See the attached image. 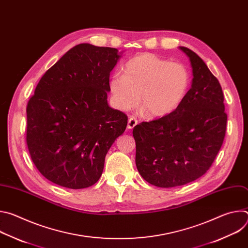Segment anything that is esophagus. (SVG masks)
<instances>
[{
	"mask_svg": "<svg viewBox=\"0 0 248 248\" xmlns=\"http://www.w3.org/2000/svg\"><path fill=\"white\" fill-rule=\"evenodd\" d=\"M136 124H137V120L135 118H133V117H130L128 119V122H127V128L128 129H132Z\"/></svg>",
	"mask_w": 248,
	"mask_h": 248,
	"instance_id": "obj_1",
	"label": "esophagus"
}]
</instances>
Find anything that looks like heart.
<instances>
[{
    "instance_id": "heart-1",
    "label": "heart",
    "mask_w": 248,
    "mask_h": 248,
    "mask_svg": "<svg viewBox=\"0 0 248 248\" xmlns=\"http://www.w3.org/2000/svg\"><path fill=\"white\" fill-rule=\"evenodd\" d=\"M189 86L190 75L186 65L149 53L129 60L124 67V75L116 74L109 81L115 108L131 110L140 99V106L150 118H161L174 112L186 98Z\"/></svg>"
}]
</instances>
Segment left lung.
Here are the masks:
<instances>
[{
	"label": "left lung",
	"mask_w": 248,
	"mask_h": 248,
	"mask_svg": "<svg viewBox=\"0 0 248 248\" xmlns=\"http://www.w3.org/2000/svg\"><path fill=\"white\" fill-rule=\"evenodd\" d=\"M192 68L191 88L180 107L141 123L132 134L140 175L158 187H173L202 176L214 162L226 134L227 114L219 80L193 51L181 46Z\"/></svg>",
	"instance_id": "left-lung-1"
}]
</instances>
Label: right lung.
<instances>
[{"instance_id": "add662e5", "label": "right lung", "mask_w": 248, "mask_h": 248, "mask_svg": "<svg viewBox=\"0 0 248 248\" xmlns=\"http://www.w3.org/2000/svg\"><path fill=\"white\" fill-rule=\"evenodd\" d=\"M123 53L77 45L37 84L26 108V142L50 182L80 189L100 179L106 155L127 124V117L107 100L110 73Z\"/></svg>"}]
</instances>
